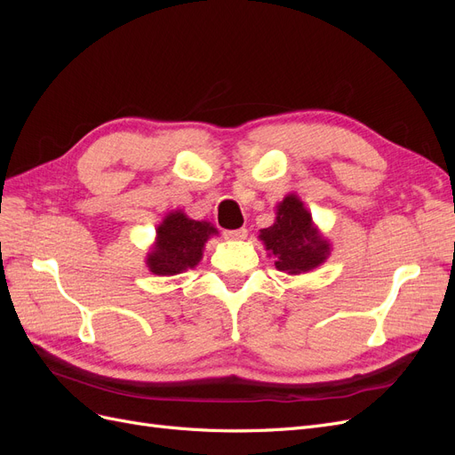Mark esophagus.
I'll return each instance as SVG.
<instances>
[{"label": "esophagus", "mask_w": 455, "mask_h": 455, "mask_svg": "<svg viewBox=\"0 0 455 455\" xmlns=\"http://www.w3.org/2000/svg\"><path fill=\"white\" fill-rule=\"evenodd\" d=\"M224 235H226V239H231V241H243V239H246V235H249V231H246L244 228H239V229L226 231Z\"/></svg>", "instance_id": "34e87169"}]
</instances>
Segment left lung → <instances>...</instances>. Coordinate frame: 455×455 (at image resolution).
Here are the masks:
<instances>
[{
	"instance_id": "1",
	"label": "left lung",
	"mask_w": 455,
	"mask_h": 455,
	"mask_svg": "<svg viewBox=\"0 0 455 455\" xmlns=\"http://www.w3.org/2000/svg\"><path fill=\"white\" fill-rule=\"evenodd\" d=\"M258 239L264 243L275 267L288 275L316 269L332 251V244L315 226L311 212L296 194H288L277 203L273 226L259 229Z\"/></svg>"
}]
</instances>
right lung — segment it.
<instances>
[{
	"label": "right lung",
	"mask_w": 455,
	"mask_h": 455,
	"mask_svg": "<svg viewBox=\"0 0 455 455\" xmlns=\"http://www.w3.org/2000/svg\"><path fill=\"white\" fill-rule=\"evenodd\" d=\"M212 235H218V229L211 222L191 220L184 211H171L156 229V241L146 254V267L161 277L194 269Z\"/></svg>",
	"instance_id": "add662e5"
}]
</instances>
